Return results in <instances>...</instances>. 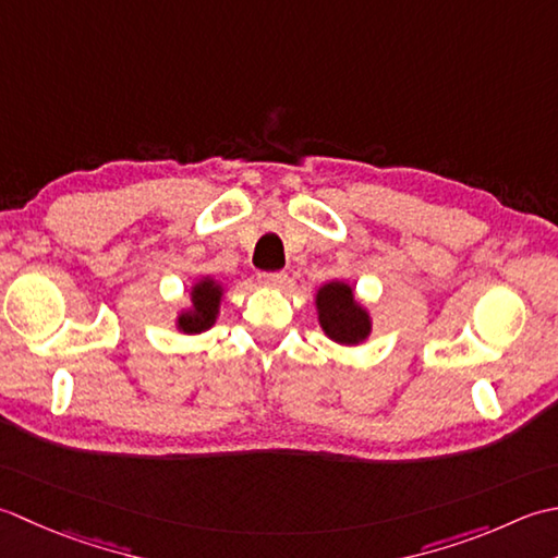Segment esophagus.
<instances>
[{
	"instance_id": "34e87169",
	"label": "esophagus",
	"mask_w": 558,
	"mask_h": 558,
	"mask_svg": "<svg viewBox=\"0 0 558 558\" xmlns=\"http://www.w3.org/2000/svg\"><path fill=\"white\" fill-rule=\"evenodd\" d=\"M257 279H259V283H263V287H269V289H281V287H287V283H289L287 271H263V275H259Z\"/></svg>"
}]
</instances>
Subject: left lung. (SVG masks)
I'll return each mask as SVG.
<instances>
[{"label":"left lung","instance_id":"8db88e82","mask_svg":"<svg viewBox=\"0 0 558 558\" xmlns=\"http://www.w3.org/2000/svg\"><path fill=\"white\" fill-rule=\"evenodd\" d=\"M317 320L323 332L337 344L354 347L371 335V315L354 299V289L344 281H327L315 295Z\"/></svg>","mask_w":558,"mask_h":558}]
</instances>
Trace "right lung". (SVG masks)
I'll return each mask as SVG.
<instances>
[{"instance_id": "1", "label": "right lung", "mask_w": 558, "mask_h": 558, "mask_svg": "<svg viewBox=\"0 0 558 558\" xmlns=\"http://www.w3.org/2000/svg\"><path fill=\"white\" fill-rule=\"evenodd\" d=\"M223 299V287L211 277H202L195 281V287L190 291L192 305L187 311L178 315L175 327L185 335H199L207 332V329L216 323Z\"/></svg>"}]
</instances>
